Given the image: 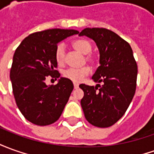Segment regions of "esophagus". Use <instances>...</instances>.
Returning <instances> with one entry per match:
<instances>
[{"mask_svg":"<svg viewBox=\"0 0 154 154\" xmlns=\"http://www.w3.org/2000/svg\"><path fill=\"white\" fill-rule=\"evenodd\" d=\"M74 87H75V89H78L79 88V84L74 83Z\"/></svg>","mask_w":154,"mask_h":154,"instance_id":"1","label":"esophagus"}]
</instances>
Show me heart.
Returning a JSON list of instances; mask_svg holds the SVG:
<instances>
[{"label": "heart", "mask_w": 154, "mask_h": 154, "mask_svg": "<svg viewBox=\"0 0 154 154\" xmlns=\"http://www.w3.org/2000/svg\"><path fill=\"white\" fill-rule=\"evenodd\" d=\"M73 47L77 51L85 55V60L89 63H94L95 59L92 55L89 54L92 49L91 43L85 38L77 39L73 42ZM55 59L58 63H63L64 61V46L63 44H59L55 51ZM89 68L83 67L79 69L75 68H67L63 70V76L66 79H69L73 82H79L89 74Z\"/></svg>", "instance_id": "1"}]
</instances>
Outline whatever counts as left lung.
Here are the masks:
<instances>
[{
	"mask_svg": "<svg viewBox=\"0 0 154 154\" xmlns=\"http://www.w3.org/2000/svg\"><path fill=\"white\" fill-rule=\"evenodd\" d=\"M79 36L94 40L100 53V66L92 76L98 84L95 86L79 85L84 91L81 107L93 126L111 127L124 115L135 94L137 65L132 48L106 28L87 27Z\"/></svg>",
	"mask_w": 154,
	"mask_h": 154,
	"instance_id": "1",
	"label": "left lung"
}]
</instances>
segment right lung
Wrapping results in <instances>:
<instances>
[{
    "label": "right lung",
    "mask_w": 154,
    "mask_h": 154,
    "mask_svg": "<svg viewBox=\"0 0 154 154\" xmlns=\"http://www.w3.org/2000/svg\"><path fill=\"white\" fill-rule=\"evenodd\" d=\"M72 29H48L32 33L15 51L10 79L17 107L32 123L47 126L60 117L74 85L56 70L58 43L78 34ZM48 75L59 79L55 86H47Z\"/></svg>",
    "instance_id": "add662e5"
}]
</instances>
